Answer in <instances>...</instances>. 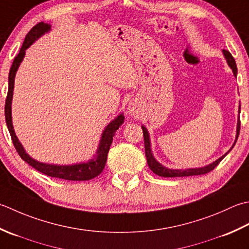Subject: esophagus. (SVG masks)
Wrapping results in <instances>:
<instances>
[{
  "mask_svg": "<svg viewBox=\"0 0 249 249\" xmlns=\"http://www.w3.org/2000/svg\"><path fill=\"white\" fill-rule=\"evenodd\" d=\"M129 111L131 115H135L136 114V108L134 107V105H130L129 106Z\"/></svg>",
  "mask_w": 249,
  "mask_h": 249,
  "instance_id": "obj_1",
  "label": "esophagus"
}]
</instances>
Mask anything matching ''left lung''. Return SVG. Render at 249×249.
<instances>
[{"instance_id":"1","label":"left lung","mask_w":249,"mask_h":249,"mask_svg":"<svg viewBox=\"0 0 249 249\" xmlns=\"http://www.w3.org/2000/svg\"><path fill=\"white\" fill-rule=\"evenodd\" d=\"M222 53L225 54V58L227 60L228 64L229 67L232 69L233 74L236 77V73H237V69H236V63L234 58L232 57V54L228 52V50H222ZM241 109V107H240ZM240 109H238V113H240ZM142 129H143V135H144V145H145V155H146V159H147V163H148V166L150 167V170L154 172L155 174H157L158 176L161 177H182V176H194V175H203L209 173V172L213 171L215 167L219 164V162L225 158V157L228 155V153L233 148V146L235 145L236 140L238 138V134H240V129H241V120L240 117H238V121H237V128H236V140L233 144L232 148L228 151V153L224 156H221L219 159L216 160L215 162H213L212 164L206 165L204 167H200V169H188V170H172V169H166L163 165H161L159 162H157L154 158L153 154H151L150 150V142H149V135L148 132H147L145 126L142 125Z\"/></svg>"}]
</instances>
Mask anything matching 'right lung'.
<instances>
[{
	"label": "right lung",
	"instance_id": "add662e5",
	"mask_svg": "<svg viewBox=\"0 0 249 249\" xmlns=\"http://www.w3.org/2000/svg\"><path fill=\"white\" fill-rule=\"evenodd\" d=\"M50 30V25L44 22H39L36 25L30 30L29 33L25 35L24 42L22 44V47L20 49L19 53L15 57L14 62L12 64L11 71H9L8 76V92L6 96V101H5V120H6V124L9 133L12 136L13 144L16 148L17 153L21 157V159L27 162L28 164L34 167L40 173H43L47 176L55 177V178H61L65 180H89L92 179L94 177L102 173V171L105 167L106 160H107V154L109 150V147L111 145V142L115 136L116 131L118 130L119 126L124 123V115H119L117 118L111 121V123L106 126L102 139H101L100 145L98 151H96V157L94 159L90 160L87 163H79V164H73V165H53V164H46L42 163V162L35 161L32 159L28 154H25L22 145L20 144L16 134H15L14 126L12 124V100H13V91H14V83H15V75H16L17 70L19 68V64L21 62L25 49L30 47L39 36L45 32H48Z\"/></svg>",
	"mask_w": 249,
	"mask_h": 249
}]
</instances>
